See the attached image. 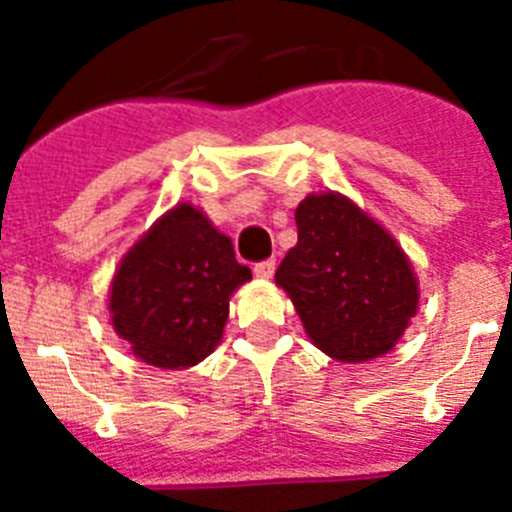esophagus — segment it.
<instances>
[{"instance_id": "esophagus-1", "label": "esophagus", "mask_w": 512, "mask_h": 512, "mask_svg": "<svg viewBox=\"0 0 512 512\" xmlns=\"http://www.w3.org/2000/svg\"><path fill=\"white\" fill-rule=\"evenodd\" d=\"M274 269H277V264L269 259V261H261V264L253 266V274H256L259 279H271L274 277Z\"/></svg>"}]
</instances>
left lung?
I'll return each mask as SVG.
<instances>
[{"instance_id": "8db88e82", "label": "left lung", "mask_w": 512, "mask_h": 512, "mask_svg": "<svg viewBox=\"0 0 512 512\" xmlns=\"http://www.w3.org/2000/svg\"><path fill=\"white\" fill-rule=\"evenodd\" d=\"M295 220L297 246L274 279L295 305L312 346L343 364L390 354L420 302L408 253L341 192L307 194Z\"/></svg>"}]
</instances>
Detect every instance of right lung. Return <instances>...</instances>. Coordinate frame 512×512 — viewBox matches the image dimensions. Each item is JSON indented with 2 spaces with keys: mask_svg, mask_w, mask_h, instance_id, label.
Returning a JSON list of instances; mask_svg holds the SVG:
<instances>
[{
  "mask_svg": "<svg viewBox=\"0 0 512 512\" xmlns=\"http://www.w3.org/2000/svg\"><path fill=\"white\" fill-rule=\"evenodd\" d=\"M251 282L233 241L200 207L179 202L140 235L110 284V323L135 359L189 369L223 341L230 297Z\"/></svg>",
  "mask_w": 512,
  "mask_h": 512,
  "instance_id": "right-lung-1",
  "label": "right lung"
}]
</instances>
